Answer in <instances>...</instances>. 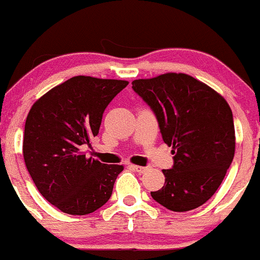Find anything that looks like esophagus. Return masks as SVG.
<instances>
[{
  "label": "esophagus",
  "mask_w": 260,
  "mask_h": 260,
  "mask_svg": "<svg viewBox=\"0 0 260 260\" xmlns=\"http://www.w3.org/2000/svg\"><path fill=\"white\" fill-rule=\"evenodd\" d=\"M131 168H132L133 170L137 171V173H145V171L147 170V168H145V166H140V165H131Z\"/></svg>",
  "instance_id": "34e87169"
}]
</instances>
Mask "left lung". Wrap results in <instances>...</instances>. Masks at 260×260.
Here are the masks:
<instances>
[{
    "instance_id": "obj_1",
    "label": "left lung",
    "mask_w": 260,
    "mask_h": 260,
    "mask_svg": "<svg viewBox=\"0 0 260 260\" xmlns=\"http://www.w3.org/2000/svg\"><path fill=\"white\" fill-rule=\"evenodd\" d=\"M132 87L153 110L164 142L173 147V169L162 170L165 184L151 196L174 212L201 207L221 185L235 155L230 105L186 74L135 80Z\"/></svg>"
}]
</instances>
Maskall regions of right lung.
Returning a JSON list of instances; mask_svg holds the SVG:
<instances>
[{
  "label": "right lung",
  "instance_id": "1",
  "mask_svg": "<svg viewBox=\"0 0 260 260\" xmlns=\"http://www.w3.org/2000/svg\"><path fill=\"white\" fill-rule=\"evenodd\" d=\"M124 80L75 76L40 96L25 122V165L43 197L69 215L95 212L109 201L123 165L86 157L103 113Z\"/></svg>",
  "mask_w": 260,
  "mask_h": 260
}]
</instances>
